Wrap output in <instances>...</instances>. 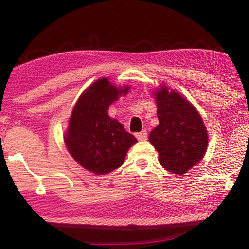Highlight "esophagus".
<instances>
[{"label": "esophagus", "mask_w": 249, "mask_h": 249, "mask_svg": "<svg viewBox=\"0 0 249 249\" xmlns=\"http://www.w3.org/2000/svg\"><path fill=\"white\" fill-rule=\"evenodd\" d=\"M135 136H136V138L138 141H146L147 140V132L146 130H142L141 133H136L135 134Z\"/></svg>", "instance_id": "1"}]
</instances>
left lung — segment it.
I'll return each mask as SVG.
<instances>
[{"label":"left lung","instance_id":"8db88e82","mask_svg":"<svg viewBox=\"0 0 249 249\" xmlns=\"http://www.w3.org/2000/svg\"><path fill=\"white\" fill-rule=\"evenodd\" d=\"M159 124L149 134L150 144L166 170L184 175L201 161L209 135L197 109L179 92L161 84L153 92Z\"/></svg>","mask_w":249,"mask_h":249}]
</instances>
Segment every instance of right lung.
<instances>
[{"label": "right lung", "instance_id": "add662e5", "mask_svg": "<svg viewBox=\"0 0 249 249\" xmlns=\"http://www.w3.org/2000/svg\"><path fill=\"white\" fill-rule=\"evenodd\" d=\"M129 86H114L108 78L94 81L80 95L64 135L67 149L84 169L107 175L123 165L128 149L137 142L108 107L129 92Z\"/></svg>", "mask_w": 249, "mask_h": 249}]
</instances>
